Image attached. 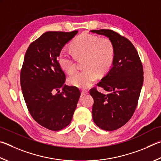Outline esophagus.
Here are the masks:
<instances>
[{"label":"esophagus","instance_id":"obj_1","mask_svg":"<svg viewBox=\"0 0 161 161\" xmlns=\"http://www.w3.org/2000/svg\"><path fill=\"white\" fill-rule=\"evenodd\" d=\"M89 93V92L88 91H86V90H82L81 91V96H86V95H87Z\"/></svg>","mask_w":161,"mask_h":161}]
</instances>
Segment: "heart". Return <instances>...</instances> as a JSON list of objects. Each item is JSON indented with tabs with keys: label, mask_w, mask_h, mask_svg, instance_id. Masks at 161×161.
I'll return each instance as SVG.
<instances>
[{
	"label": "heart",
	"mask_w": 161,
	"mask_h": 161,
	"mask_svg": "<svg viewBox=\"0 0 161 161\" xmlns=\"http://www.w3.org/2000/svg\"><path fill=\"white\" fill-rule=\"evenodd\" d=\"M71 49L73 54L65 49L61 50L58 61L61 68L72 74L76 69L75 57L78 59L84 58L83 66L85 69L68 79L69 84L72 86L87 88L97 80L99 73L103 75L108 72L113 65L115 48L108 38L81 34L73 41Z\"/></svg>",
	"instance_id": "1"
}]
</instances>
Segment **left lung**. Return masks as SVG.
I'll list each match as a JSON object with an SVG mask.
<instances>
[{
  "instance_id": "8db88e82",
  "label": "left lung",
  "mask_w": 161,
  "mask_h": 161,
  "mask_svg": "<svg viewBox=\"0 0 161 161\" xmlns=\"http://www.w3.org/2000/svg\"><path fill=\"white\" fill-rule=\"evenodd\" d=\"M109 38L115 48L112 68L97 85L90 90L94 101L92 118L94 123L106 131L116 130L130 120L138 103L144 81V71L138 52L127 38L110 30H92Z\"/></svg>"
}]
</instances>
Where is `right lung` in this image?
<instances>
[{
	"mask_svg": "<svg viewBox=\"0 0 161 161\" xmlns=\"http://www.w3.org/2000/svg\"><path fill=\"white\" fill-rule=\"evenodd\" d=\"M77 32H45L29 46L20 72L29 112L40 125L52 131L70 123L81 94L77 87L65 85V74L58 61L60 51Z\"/></svg>",
	"mask_w": 161,
	"mask_h": 161,
	"instance_id": "right-lung-1",
	"label": "right lung"
}]
</instances>
